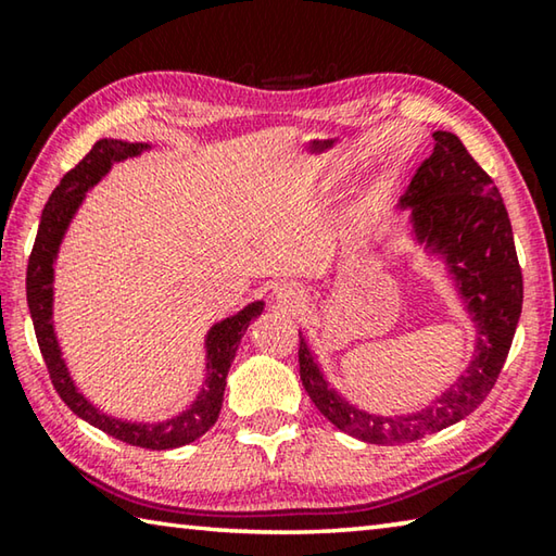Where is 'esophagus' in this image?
Instances as JSON below:
<instances>
[{
  "label": "esophagus",
  "instance_id": "esophagus-1",
  "mask_svg": "<svg viewBox=\"0 0 556 556\" xmlns=\"http://www.w3.org/2000/svg\"><path fill=\"white\" fill-rule=\"evenodd\" d=\"M277 299H279V304H285V306H294L296 301H299V294H296V289H294V287H281V289L277 291Z\"/></svg>",
  "mask_w": 556,
  "mask_h": 556
}]
</instances>
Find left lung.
Here are the masks:
<instances>
[{
    "instance_id": "obj_1",
    "label": "left lung",
    "mask_w": 556,
    "mask_h": 556,
    "mask_svg": "<svg viewBox=\"0 0 556 556\" xmlns=\"http://www.w3.org/2000/svg\"><path fill=\"white\" fill-rule=\"evenodd\" d=\"M400 208H412L414 235L444 257L473 316L476 353L466 372L431 407L404 417H380L355 409L328 388L306 338L299 333V375L318 412L345 434L390 446L456 425L488 397L522 312V269L501 191L456 135L434 131V152L417 168Z\"/></svg>"
}]
</instances>
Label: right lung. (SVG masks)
Wrapping results in <instances>:
<instances>
[{"label":"right lung","mask_w":556,"mask_h":556,"mask_svg":"<svg viewBox=\"0 0 556 556\" xmlns=\"http://www.w3.org/2000/svg\"><path fill=\"white\" fill-rule=\"evenodd\" d=\"M149 144L142 142H122V139H100L96 147L83 156V162L71 168L68 174L61 178V184L53 188L49 203L41 213V225L36 232V242L29 257V267H26V301H29V312L36 331V341H39L41 355L46 368H49L51 382L61 400L68 404L73 414L86 419L88 425L98 427L105 434L115 437L125 444L142 446L152 451H166L184 444H191L199 437H203L215 421L223 407V392H225V378H228L230 363L238 353L240 338L248 331L250 321L262 314L265 301H252L230 318L215 324L208 336H205V384L199 392V397L174 419L159 421V425H137V421H122L110 417V414L100 412L98 407L83 397L80 390L75 388L68 368L59 348V338L53 331V262L59 255V248L63 242V235L68 230L75 211L80 208L83 199H86L88 188L96 186L102 176H105L112 164L122 162L127 156H139L147 152Z\"/></svg>","instance_id":"1"}]
</instances>
